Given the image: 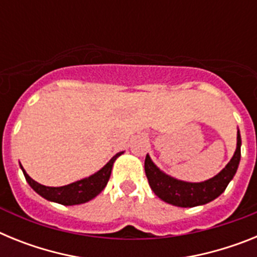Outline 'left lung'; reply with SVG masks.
I'll use <instances>...</instances> for the list:
<instances>
[{"label":"left lung","mask_w":257,"mask_h":257,"mask_svg":"<svg viewBox=\"0 0 257 257\" xmlns=\"http://www.w3.org/2000/svg\"><path fill=\"white\" fill-rule=\"evenodd\" d=\"M240 140L239 130L237 131V148L228 165L213 178L202 183H188L178 180L170 175L161 171L151 160L149 154L145 157V175L149 185L158 198L178 207H196L206 205L213 201L226 189L228 184L234 178L240 161Z\"/></svg>","instance_id":"8db88e82"}]
</instances>
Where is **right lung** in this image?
<instances>
[{"mask_svg": "<svg viewBox=\"0 0 257 257\" xmlns=\"http://www.w3.org/2000/svg\"><path fill=\"white\" fill-rule=\"evenodd\" d=\"M122 153L123 152H119V153L115 154L112 160L104 166L103 169L95 172L91 176L82 179V180L74 181L72 184H68V185H64V187H45L42 184L33 180L27 174L26 170L23 169L22 165H20V167H22L23 174L26 176V180L28 181L32 189L35 190L36 193H38L41 197H44L45 199L56 202V203H60V205L64 206L81 205V203H86V202L91 201L92 198H95L105 188L109 178H110V174H112L113 163Z\"/></svg>", "mask_w": 257, "mask_h": 257, "instance_id": "right-lung-1", "label": "right lung"}]
</instances>
